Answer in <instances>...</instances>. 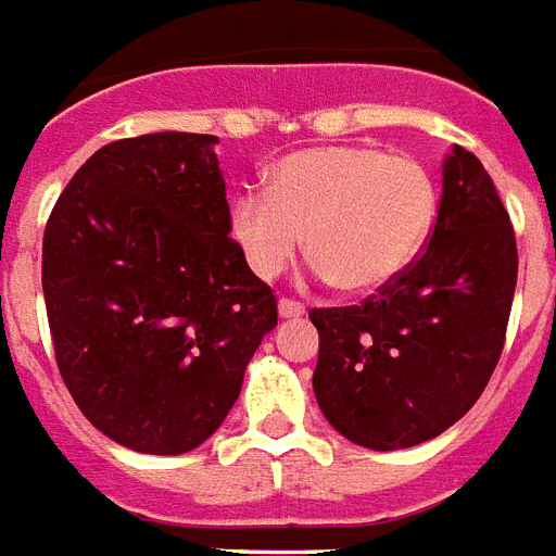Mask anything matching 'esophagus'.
I'll use <instances>...</instances> for the list:
<instances>
[{
    "label": "esophagus",
    "mask_w": 556,
    "mask_h": 556,
    "mask_svg": "<svg viewBox=\"0 0 556 556\" xmlns=\"http://www.w3.org/2000/svg\"><path fill=\"white\" fill-rule=\"evenodd\" d=\"M303 312H306V306H303L300 300L279 298V315H282V318H300Z\"/></svg>",
    "instance_id": "obj_1"
}]
</instances>
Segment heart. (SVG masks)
<instances>
[{"instance_id": "b5f03b06", "label": "heart", "mask_w": 556, "mask_h": 556, "mask_svg": "<svg viewBox=\"0 0 556 556\" xmlns=\"http://www.w3.org/2000/svg\"><path fill=\"white\" fill-rule=\"evenodd\" d=\"M435 182L425 164L377 147H320L274 164L267 191L229 205L247 267L277 279L306 229L312 267L348 291H377L421 256L435 224Z\"/></svg>"}]
</instances>
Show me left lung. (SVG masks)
<instances>
[{
    "label": "left lung",
    "instance_id": "obj_1",
    "mask_svg": "<svg viewBox=\"0 0 556 556\" xmlns=\"http://www.w3.org/2000/svg\"><path fill=\"white\" fill-rule=\"evenodd\" d=\"M519 277L516 232L475 152L454 147L425 253L359 306L312 309L315 397L371 451L421 445L477 404L495 371Z\"/></svg>",
    "mask_w": 556,
    "mask_h": 556
}]
</instances>
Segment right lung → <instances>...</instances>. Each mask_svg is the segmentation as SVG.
<instances>
[{
	"label": "right lung",
	"instance_id": "add662e5",
	"mask_svg": "<svg viewBox=\"0 0 556 556\" xmlns=\"http://www.w3.org/2000/svg\"><path fill=\"white\" fill-rule=\"evenodd\" d=\"M215 135L105 143L43 232V298L61 380L90 425L141 454L215 433L277 327V298L229 238Z\"/></svg>",
	"mask_w": 556,
	"mask_h": 556
}]
</instances>
